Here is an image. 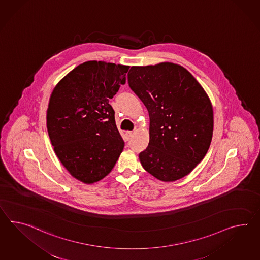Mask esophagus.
I'll use <instances>...</instances> for the list:
<instances>
[{"mask_svg":"<svg viewBox=\"0 0 260 260\" xmlns=\"http://www.w3.org/2000/svg\"><path fill=\"white\" fill-rule=\"evenodd\" d=\"M132 136H133V131H127L126 137L129 140L132 138Z\"/></svg>","mask_w":260,"mask_h":260,"instance_id":"obj_1","label":"esophagus"}]
</instances>
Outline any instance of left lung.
<instances>
[{
    "instance_id": "8db88e82",
    "label": "left lung",
    "mask_w": 260,
    "mask_h": 260,
    "mask_svg": "<svg viewBox=\"0 0 260 260\" xmlns=\"http://www.w3.org/2000/svg\"><path fill=\"white\" fill-rule=\"evenodd\" d=\"M127 76L150 117L141 165L163 182L183 178L205 157L212 140L213 108L207 92L187 70L171 62L133 66Z\"/></svg>"
}]
</instances>
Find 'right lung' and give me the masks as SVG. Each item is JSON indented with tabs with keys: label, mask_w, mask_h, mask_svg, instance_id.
Returning <instances> with one entry per match:
<instances>
[{
	"label": "right lung",
	"mask_w": 260,
	"mask_h": 260,
	"mask_svg": "<svg viewBox=\"0 0 260 260\" xmlns=\"http://www.w3.org/2000/svg\"><path fill=\"white\" fill-rule=\"evenodd\" d=\"M129 68L105 61L84 62L51 94L47 130L54 153L68 172L85 184L106 177L123 150L109 100L125 84Z\"/></svg>",
	"instance_id": "add662e5"
}]
</instances>
